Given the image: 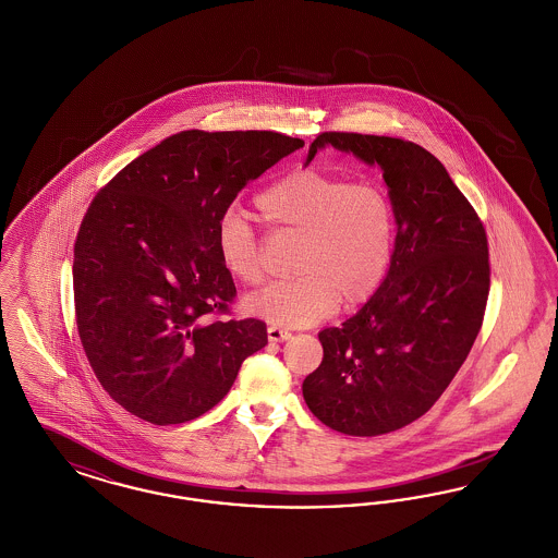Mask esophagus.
Returning a JSON list of instances; mask_svg holds the SVG:
<instances>
[{
  "label": "esophagus",
  "mask_w": 558,
  "mask_h": 558,
  "mask_svg": "<svg viewBox=\"0 0 558 558\" xmlns=\"http://www.w3.org/2000/svg\"><path fill=\"white\" fill-rule=\"evenodd\" d=\"M267 339H269L271 343H284V341L291 339V332L284 330V328H278V326H269V328H267Z\"/></svg>",
  "instance_id": "34e87169"
}]
</instances>
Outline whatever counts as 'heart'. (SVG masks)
Instances as JSON below:
<instances>
[{
  "mask_svg": "<svg viewBox=\"0 0 558 558\" xmlns=\"http://www.w3.org/2000/svg\"><path fill=\"white\" fill-rule=\"evenodd\" d=\"M274 232L299 236L294 280L244 299V312L274 326L305 328L371 301L396 255L398 217L376 182H349L316 167L296 169L255 196ZM223 269L242 284L264 280V248L244 213L228 207L215 226Z\"/></svg>",
  "mask_w": 558,
  "mask_h": 558,
  "instance_id": "heart-1",
  "label": "heart"
}]
</instances>
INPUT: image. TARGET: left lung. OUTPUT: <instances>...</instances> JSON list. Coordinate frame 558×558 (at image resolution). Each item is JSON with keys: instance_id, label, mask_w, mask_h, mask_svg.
Masks as SVG:
<instances>
[{"instance_id": "1", "label": "left lung", "mask_w": 558, "mask_h": 558, "mask_svg": "<svg viewBox=\"0 0 558 558\" xmlns=\"http://www.w3.org/2000/svg\"><path fill=\"white\" fill-rule=\"evenodd\" d=\"M332 146L378 165L398 217L389 274L364 307L318 335L324 357L303 398L324 425L374 437L414 423L441 398L477 339L489 251L475 209L423 146L387 135L326 132Z\"/></svg>"}]
</instances>
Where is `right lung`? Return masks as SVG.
<instances>
[{"label":"right lung","instance_id":"obj_1","mask_svg":"<svg viewBox=\"0 0 558 558\" xmlns=\"http://www.w3.org/2000/svg\"><path fill=\"white\" fill-rule=\"evenodd\" d=\"M303 140L276 132L169 135L92 201L75 240L81 345L110 398L153 425H180L228 396L267 345L262 319H221L236 296L215 226L240 190Z\"/></svg>","mask_w":558,"mask_h":558}]
</instances>
